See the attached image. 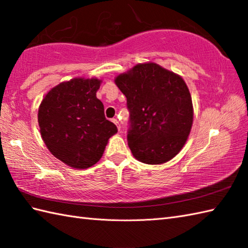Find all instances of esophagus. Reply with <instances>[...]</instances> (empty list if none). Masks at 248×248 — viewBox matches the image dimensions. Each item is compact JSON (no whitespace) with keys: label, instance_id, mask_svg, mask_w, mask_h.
Masks as SVG:
<instances>
[{"label":"esophagus","instance_id":"obj_1","mask_svg":"<svg viewBox=\"0 0 248 248\" xmlns=\"http://www.w3.org/2000/svg\"><path fill=\"white\" fill-rule=\"evenodd\" d=\"M112 121H113V123H114L116 125H117L118 131H120V124H119V121H118L117 119H116V118H113V119H112Z\"/></svg>","mask_w":248,"mask_h":248}]
</instances>
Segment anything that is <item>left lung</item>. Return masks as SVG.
Instances as JSON below:
<instances>
[{
  "label": "left lung",
  "instance_id": "left-lung-1",
  "mask_svg": "<svg viewBox=\"0 0 248 248\" xmlns=\"http://www.w3.org/2000/svg\"><path fill=\"white\" fill-rule=\"evenodd\" d=\"M130 112L128 145L136 160L163 164L186 144L193 124L191 93L183 78L155 62L115 78Z\"/></svg>",
  "mask_w": 248,
  "mask_h": 248
}]
</instances>
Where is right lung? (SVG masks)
Instances as JSON below:
<instances>
[{
	"mask_svg": "<svg viewBox=\"0 0 248 248\" xmlns=\"http://www.w3.org/2000/svg\"><path fill=\"white\" fill-rule=\"evenodd\" d=\"M101 80L76 78L46 94L38 109L40 134L56 159L73 168H88L101 159L117 127L105 118L96 93Z\"/></svg>",
	"mask_w": 248,
	"mask_h": 248,
	"instance_id": "right-lung-1",
	"label": "right lung"
}]
</instances>
